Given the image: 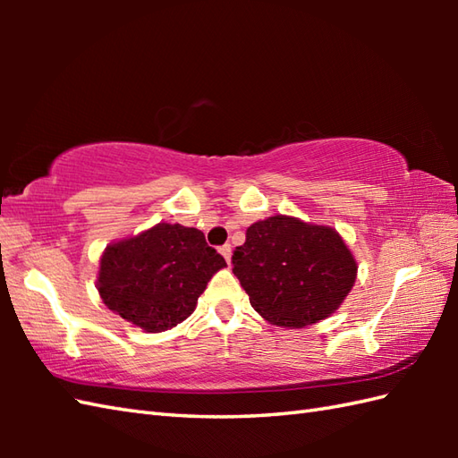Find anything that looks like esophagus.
<instances>
[{
  "label": "esophagus",
  "instance_id": "34e87169",
  "mask_svg": "<svg viewBox=\"0 0 458 458\" xmlns=\"http://www.w3.org/2000/svg\"><path fill=\"white\" fill-rule=\"evenodd\" d=\"M220 254L224 256V259L228 261L230 264V258H232V246L230 244H224V246H220Z\"/></svg>",
  "mask_w": 458,
  "mask_h": 458
}]
</instances>
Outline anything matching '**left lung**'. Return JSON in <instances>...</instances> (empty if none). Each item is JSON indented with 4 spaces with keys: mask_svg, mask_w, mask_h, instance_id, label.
I'll use <instances>...</instances> for the list:
<instances>
[{
    "mask_svg": "<svg viewBox=\"0 0 458 458\" xmlns=\"http://www.w3.org/2000/svg\"><path fill=\"white\" fill-rule=\"evenodd\" d=\"M232 264L251 307L284 328H301L333 315L358 271L335 228L284 214L251 224Z\"/></svg>",
    "mask_w": 458,
    "mask_h": 458,
    "instance_id": "1",
    "label": "left lung"
}]
</instances>
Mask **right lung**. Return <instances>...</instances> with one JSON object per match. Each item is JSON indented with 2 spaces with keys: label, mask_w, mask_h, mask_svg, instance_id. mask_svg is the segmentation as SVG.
I'll return each instance as SVG.
<instances>
[{
  "label": "right lung",
  "mask_w": 458,
  "mask_h": 458,
  "mask_svg": "<svg viewBox=\"0 0 458 458\" xmlns=\"http://www.w3.org/2000/svg\"><path fill=\"white\" fill-rule=\"evenodd\" d=\"M226 261L197 228L157 224L104 250L98 293L104 305L145 333H163L187 318Z\"/></svg>",
  "instance_id": "right-lung-1"
}]
</instances>
